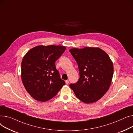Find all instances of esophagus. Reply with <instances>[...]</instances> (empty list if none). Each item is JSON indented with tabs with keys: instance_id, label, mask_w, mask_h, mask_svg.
<instances>
[{
	"instance_id": "1",
	"label": "esophagus",
	"mask_w": 133,
	"mask_h": 133,
	"mask_svg": "<svg viewBox=\"0 0 133 133\" xmlns=\"http://www.w3.org/2000/svg\"><path fill=\"white\" fill-rule=\"evenodd\" d=\"M69 83V81H68V80L65 81V84H67V85H68Z\"/></svg>"
}]
</instances>
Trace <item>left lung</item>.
Returning a JSON list of instances; mask_svg holds the SVG:
<instances>
[{"label": "left lung", "instance_id": "left-lung-1", "mask_svg": "<svg viewBox=\"0 0 133 133\" xmlns=\"http://www.w3.org/2000/svg\"><path fill=\"white\" fill-rule=\"evenodd\" d=\"M76 61L80 77L70 87L85 104L97 101L110 88L113 76V64L108 54L98 47L69 50Z\"/></svg>", "mask_w": 133, "mask_h": 133}]
</instances>
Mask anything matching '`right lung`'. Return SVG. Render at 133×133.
Wrapping results in <instances>:
<instances>
[{
	"label": "right lung",
	"instance_id": "1",
	"mask_svg": "<svg viewBox=\"0 0 133 133\" xmlns=\"http://www.w3.org/2000/svg\"><path fill=\"white\" fill-rule=\"evenodd\" d=\"M66 49L62 45H40L30 49L21 62V77L25 88L34 99L44 102L55 96L65 82L55 62Z\"/></svg>",
	"mask_w": 133,
	"mask_h": 133
}]
</instances>
